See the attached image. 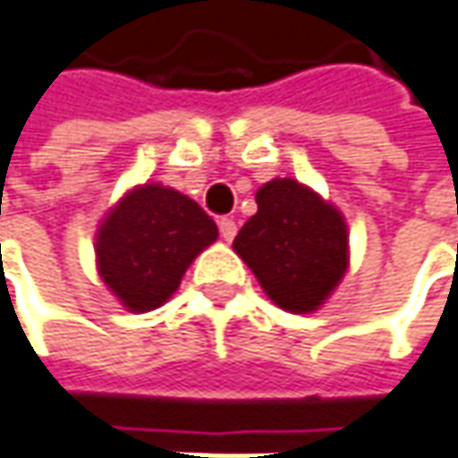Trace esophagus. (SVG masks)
I'll return each mask as SVG.
<instances>
[{
    "instance_id": "esophagus-1",
    "label": "esophagus",
    "mask_w": 458,
    "mask_h": 458,
    "mask_svg": "<svg viewBox=\"0 0 458 458\" xmlns=\"http://www.w3.org/2000/svg\"><path fill=\"white\" fill-rule=\"evenodd\" d=\"M217 228H220V235L225 238V241H233L235 238V220L233 217H220L217 220Z\"/></svg>"
}]
</instances>
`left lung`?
I'll list each match as a JSON object with an SVG mask.
<instances>
[{
  "label": "left lung",
  "instance_id": "left-lung-1",
  "mask_svg": "<svg viewBox=\"0 0 458 458\" xmlns=\"http://www.w3.org/2000/svg\"><path fill=\"white\" fill-rule=\"evenodd\" d=\"M259 212L233 241L268 297L289 312L323 305L346 271V223L294 179H274L256 191Z\"/></svg>",
  "mask_w": 458,
  "mask_h": 458
}]
</instances>
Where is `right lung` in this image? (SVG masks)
I'll use <instances>...</instances> for the list:
<instances>
[{
	"instance_id": "1",
	"label": "right lung",
	"mask_w": 458,
	"mask_h": 458,
	"mask_svg": "<svg viewBox=\"0 0 458 458\" xmlns=\"http://www.w3.org/2000/svg\"><path fill=\"white\" fill-rule=\"evenodd\" d=\"M215 238L217 225L197 202L146 184L130 191L102 223L99 274L125 308L146 312L169 300L194 256Z\"/></svg>"
}]
</instances>
